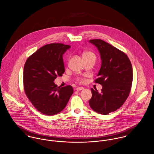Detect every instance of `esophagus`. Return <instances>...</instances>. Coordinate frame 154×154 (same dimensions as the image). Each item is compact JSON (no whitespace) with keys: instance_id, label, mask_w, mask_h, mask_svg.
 I'll use <instances>...</instances> for the list:
<instances>
[{"instance_id":"esophagus-1","label":"esophagus","mask_w":154,"mask_h":154,"mask_svg":"<svg viewBox=\"0 0 154 154\" xmlns=\"http://www.w3.org/2000/svg\"><path fill=\"white\" fill-rule=\"evenodd\" d=\"M76 89L77 91H82V90L84 89V88L83 87H78Z\"/></svg>"}]
</instances>
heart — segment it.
<instances>
[{"mask_svg":"<svg viewBox=\"0 0 154 154\" xmlns=\"http://www.w3.org/2000/svg\"><path fill=\"white\" fill-rule=\"evenodd\" d=\"M89 55H93V56H95V55L91 52H85L84 54H83V56H89Z\"/></svg>","mask_w":154,"mask_h":154,"instance_id":"1","label":"heart"}]
</instances>
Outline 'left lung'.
Segmentation results:
<instances>
[{"mask_svg": "<svg viewBox=\"0 0 154 154\" xmlns=\"http://www.w3.org/2000/svg\"><path fill=\"white\" fill-rule=\"evenodd\" d=\"M89 42L95 45L101 59V67L95 82L102 86L101 93L91 89V108L102 115H108L119 109L131 91L133 72L130 60L125 53L101 39Z\"/></svg>", "mask_w": 154, "mask_h": 154, "instance_id": "1", "label": "left lung"}]
</instances>
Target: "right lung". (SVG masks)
Wrapping results in <instances>:
<instances>
[{"label":"right lung","mask_w":154,"mask_h":154,"mask_svg":"<svg viewBox=\"0 0 154 154\" xmlns=\"http://www.w3.org/2000/svg\"><path fill=\"white\" fill-rule=\"evenodd\" d=\"M70 46L51 43L43 46L29 56L23 70L25 94L36 109L46 115L61 112L66 106L73 90L68 85L57 87V76L65 72L63 54Z\"/></svg>","instance_id":"1"}]
</instances>
